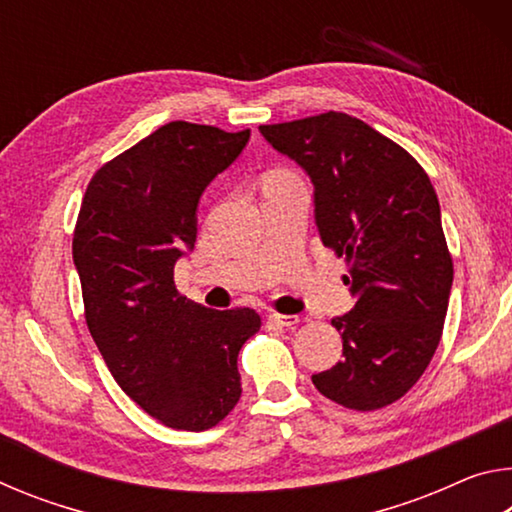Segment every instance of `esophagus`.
I'll return each instance as SVG.
<instances>
[{"instance_id":"34e87169","label":"esophagus","mask_w":512,"mask_h":512,"mask_svg":"<svg viewBox=\"0 0 512 512\" xmlns=\"http://www.w3.org/2000/svg\"><path fill=\"white\" fill-rule=\"evenodd\" d=\"M268 320H271V323H275L277 327H293V325H298V316H287V314H273L268 316Z\"/></svg>"}]
</instances>
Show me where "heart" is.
I'll list each match as a JSON object with an SVG mask.
<instances>
[{
  "instance_id": "heart-1",
  "label": "heart",
  "mask_w": 512,
  "mask_h": 512,
  "mask_svg": "<svg viewBox=\"0 0 512 512\" xmlns=\"http://www.w3.org/2000/svg\"><path fill=\"white\" fill-rule=\"evenodd\" d=\"M275 176H293V173H289V171H277V173H273V178Z\"/></svg>"
}]
</instances>
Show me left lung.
I'll return each mask as SVG.
<instances>
[{"label":"left lung","mask_w":512,"mask_h":512,"mask_svg":"<svg viewBox=\"0 0 512 512\" xmlns=\"http://www.w3.org/2000/svg\"><path fill=\"white\" fill-rule=\"evenodd\" d=\"M259 131L309 173L320 241L350 273L354 307L332 320L343 359L311 381L345 409H384L411 391L443 336L454 264L436 189L409 151L345 112Z\"/></svg>","instance_id":"obj_1"}]
</instances>
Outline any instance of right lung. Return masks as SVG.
Wrapping results in <instances>:
<instances>
[{"mask_svg": "<svg viewBox=\"0 0 512 512\" xmlns=\"http://www.w3.org/2000/svg\"><path fill=\"white\" fill-rule=\"evenodd\" d=\"M248 137L169 121L94 173L76 219L92 339L121 391L171 429H212L235 409L239 350L262 327L255 309H207L173 282L196 244L198 198Z\"/></svg>", "mask_w": 512, "mask_h": 512, "instance_id": "1", "label": "right lung"}]
</instances>
